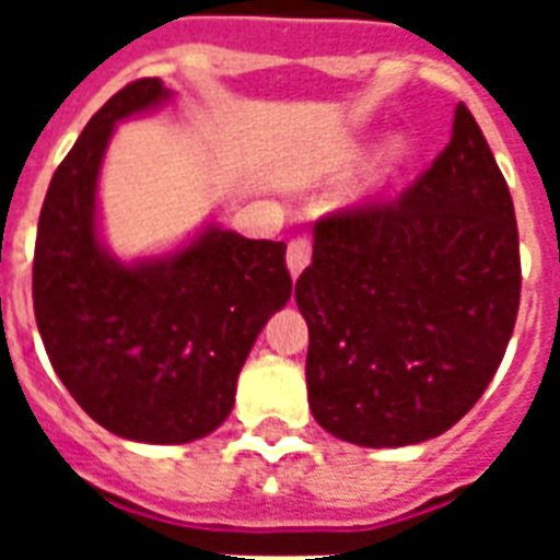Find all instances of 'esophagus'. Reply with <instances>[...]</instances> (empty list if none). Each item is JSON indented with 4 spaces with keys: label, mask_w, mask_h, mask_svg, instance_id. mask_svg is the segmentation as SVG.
Returning a JSON list of instances; mask_svg holds the SVG:
<instances>
[{
    "label": "esophagus",
    "mask_w": 560,
    "mask_h": 560,
    "mask_svg": "<svg viewBox=\"0 0 560 560\" xmlns=\"http://www.w3.org/2000/svg\"><path fill=\"white\" fill-rule=\"evenodd\" d=\"M307 264H311V241L305 237H296V241H290L288 246V270L293 279H299V272L305 270Z\"/></svg>",
    "instance_id": "34e87169"
}]
</instances>
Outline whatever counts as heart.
<instances>
[{
	"label": "heart",
	"mask_w": 560,
	"mask_h": 560,
	"mask_svg": "<svg viewBox=\"0 0 560 560\" xmlns=\"http://www.w3.org/2000/svg\"><path fill=\"white\" fill-rule=\"evenodd\" d=\"M369 153H372V144H369V142H349L340 153H337V160H334V168L342 171V174H349V171L360 168V165L369 160ZM400 156H404V142H400V139H392V142L383 148L381 156H377V168H374V177H386V174H389V171L398 165Z\"/></svg>",
	"instance_id": "heart-1"
}]
</instances>
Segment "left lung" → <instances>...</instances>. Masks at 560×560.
Masks as SVG:
<instances>
[{
	"instance_id": "obj_1",
	"label": "left lung",
	"mask_w": 560,
	"mask_h": 560,
	"mask_svg": "<svg viewBox=\"0 0 560 560\" xmlns=\"http://www.w3.org/2000/svg\"><path fill=\"white\" fill-rule=\"evenodd\" d=\"M316 424L360 447L447 433L494 377L521 305L514 202L465 104L416 186L314 226L296 281Z\"/></svg>"
}]
</instances>
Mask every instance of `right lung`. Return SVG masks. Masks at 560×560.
<instances>
[{
  "instance_id": "right-lung-1",
  "label": "right lung",
  "mask_w": 560,
  "mask_h": 560,
  "mask_svg": "<svg viewBox=\"0 0 560 560\" xmlns=\"http://www.w3.org/2000/svg\"><path fill=\"white\" fill-rule=\"evenodd\" d=\"M144 78L83 127L39 211L34 316L57 377L118 439L186 444L235 407L258 334L290 302L284 241H249L206 220L168 253L118 258L101 229L98 183L116 125L168 104Z\"/></svg>"
}]
</instances>
